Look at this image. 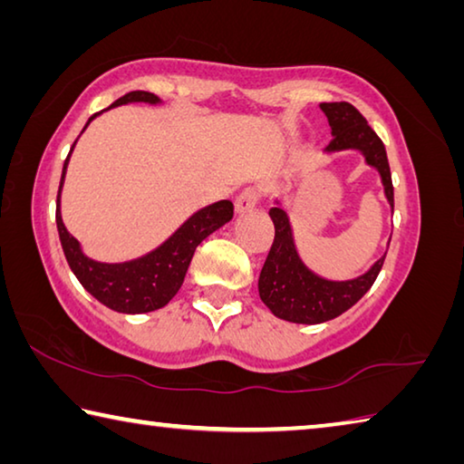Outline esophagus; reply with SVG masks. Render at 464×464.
<instances>
[{"instance_id":"esophagus-1","label":"esophagus","mask_w":464,"mask_h":464,"mask_svg":"<svg viewBox=\"0 0 464 464\" xmlns=\"http://www.w3.org/2000/svg\"><path fill=\"white\" fill-rule=\"evenodd\" d=\"M259 200V190L257 188H246L239 192V197L235 198V210H237L239 215L247 213V210L254 208Z\"/></svg>"}]
</instances>
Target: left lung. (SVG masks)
Wrapping results in <instances>:
<instances>
[{"label":"left lung","instance_id":"8db88e82","mask_svg":"<svg viewBox=\"0 0 464 464\" xmlns=\"http://www.w3.org/2000/svg\"><path fill=\"white\" fill-rule=\"evenodd\" d=\"M320 109L326 115L333 136L324 151H361L365 156V162L382 176L385 198L393 210V184L383 141L369 128L365 117L347 101L320 103ZM269 217L276 227V237L266 264L261 267L257 288L259 298L277 318L298 324H320L333 320L347 313L353 304H357L382 272L385 256L379 257L363 276L353 277V280L334 282L320 277L310 272L304 261L300 259L296 246H294L288 213L280 203L269 208Z\"/></svg>","mask_w":464,"mask_h":464}]
</instances>
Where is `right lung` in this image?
<instances>
[{"label":"right lung","instance_id":"1","mask_svg":"<svg viewBox=\"0 0 464 464\" xmlns=\"http://www.w3.org/2000/svg\"><path fill=\"white\" fill-rule=\"evenodd\" d=\"M138 101H144V103L151 105L160 103V99L154 92L131 91L128 95L117 99L107 109L125 103H138ZM99 113L91 115L87 125ZM87 125L82 128V131L87 130ZM69 158L71 154L64 160L61 187H58L56 227L64 257L69 261L72 274L77 276V280L91 296H95L101 304L115 310V313L141 314L166 306L176 296V292L180 290L184 276H187V269L190 266V259L195 256V249L200 246V241L207 239L210 233H215L218 227H223L233 218V203L231 200H218V203L197 210L188 221H184V225H180L172 233V237H168L162 246L150 251L146 256L123 261V264H101V261H95L82 254L79 241L66 231L63 223L61 190L66 166H69Z\"/></svg>","mask_w":464,"mask_h":464}]
</instances>
